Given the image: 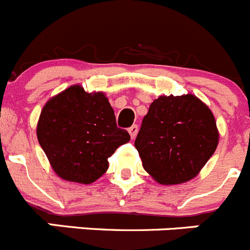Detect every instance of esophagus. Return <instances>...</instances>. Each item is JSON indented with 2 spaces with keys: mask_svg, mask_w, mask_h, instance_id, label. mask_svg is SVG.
Here are the masks:
<instances>
[{
  "mask_svg": "<svg viewBox=\"0 0 250 250\" xmlns=\"http://www.w3.org/2000/svg\"><path fill=\"white\" fill-rule=\"evenodd\" d=\"M137 131H139V126L137 125H132L131 127H129V134L131 136V139H134L137 135Z\"/></svg>",
  "mask_w": 250,
  "mask_h": 250,
  "instance_id": "34e87169",
  "label": "esophagus"
}]
</instances>
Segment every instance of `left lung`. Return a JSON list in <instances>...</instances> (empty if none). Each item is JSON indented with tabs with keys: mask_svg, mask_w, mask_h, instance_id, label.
<instances>
[{
	"mask_svg": "<svg viewBox=\"0 0 250 250\" xmlns=\"http://www.w3.org/2000/svg\"><path fill=\"white\" fill-rule=\"evenodd\" d=\"M217 145L215 116L192 94L154 99L135 140L145 170L163 185L196 177Z\"/></svg>",
	"mask_w": 250,
	"mask_h": 250,
	"instance_id": "8db88e82",
	"label": "left lung"
}]
</instances>
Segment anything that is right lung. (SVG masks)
Wrapping results in <instances>:
<instances>
[{
	"instance_id": "right-lung-1",
	"label": "right lung",
	"mask_w": 250,
	"mask_h": 250,
	"mask_svg": "<svg viewBox=\"0 0 250 250\" xmlns=\"http://www.w3.org/2000/svg\"><path fill=\"white\" fill-rule=\"evenodd\" d=\"M37 136L54 172L81 184L99 179L108 169L109 157L130 140L126 130L116 126L105 94L87 93L80 84L46 102Z\"/></svg>"
}]
</instances>
